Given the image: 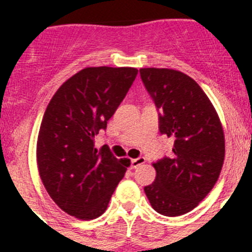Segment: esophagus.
I'll use <instances>...</instances> for the list:
<instances>
[{
  "instance_id": "1",
  "label": "esophagus",
  "mask_w": 252,
  "mask_h": 252,
  "mask_svg": "<svg viewBox=\"0 0 252 252\" xmlns=\"http://www.w3.org/2000/svg\"><path fill=\"white\" fill-rule=\"evenodd\" d=\"M144 163H145V158L144 157H138V158H134V159H132V167L133 168L140 167V166H142Z\"/></svg>"
}]
</instances>
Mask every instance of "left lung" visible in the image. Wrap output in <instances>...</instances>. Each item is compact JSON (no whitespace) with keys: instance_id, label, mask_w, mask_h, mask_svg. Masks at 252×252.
<instances>
[{"instance_id":"obj_1","label":"left lung","mask_w":252,"mask_h":252,"mask_svg":"<svg viewBox=\"0 0 252 252\" xmlns=\"http://www.w3.org/2000/svg\"><path fill=\"white\" fill-rule=\"evenodd\" d=\"M141 80L159 114V132L174 156L153 163L144 188L154 211L168 217L191 212L212 191L225 159V136L212 102L191 77L174 69L142 68Z\"/></svg>"}]
</instances>
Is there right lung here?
Masks as SVG:
<instances>
[{"mask_svg": "<svg viewBox=\"0 0 252 252\" xmlns=\"http://www.w3.org/2000/svg\"><path fill=\"white\" fill-rule=\"evenodd\" d=\"M137 72L85 68L65 81L47 106L37 134V170L51 199L76 219L86 221L103 215L129 167L128 158L118 159L104 146L94 148V142Z\"/></svg>", "mask_w": 252, "mask_h": 252, "instance_id": "1", "label": "right lung"}]
</instances>
